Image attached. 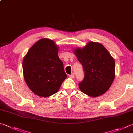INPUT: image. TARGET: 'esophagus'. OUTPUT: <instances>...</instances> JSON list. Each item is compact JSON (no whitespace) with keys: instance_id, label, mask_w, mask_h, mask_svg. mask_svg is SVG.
<instances>
[{"instance_id":"34e87169","label":"esophagus","mask_w":133,"mask_h":133,"mask_svg":"<svg viewBox=\"0 0 133 133\" xmlns=\"http://www.w3.org/2000/svg\"><path fill=\"white\" fill-rule=\"evenodd\" d=\"M74 76H75V74H74V73L69 75V77H71V78H74Z\"/></svg>"}]
</instances>
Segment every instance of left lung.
Wrapping results in <instances>:
<instances>
[{
    "mask_svg": "<svg viewBox=\"0 0 133 133\" xmlns=\"http://www.w3.org/2000/svg\"><path fill=\"white\" fill-rule=\"evenodd\" d=\"M75 54L84 72L79 89L92 97L104 94L115 78V62L109 52L101 44L90 42L82 49H76Z\"/></svg>",
    "mask_w": 133,
    "mask_h": 133,
    "instance_id": "obj_1",
    "label": "left lung"
}]
</instances>
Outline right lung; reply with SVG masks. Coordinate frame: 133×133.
Masks as SVG:
<instances>
[{
	"label": "right lung",
	"instance_id": "right-lung-1",
	"mask_svg": "<svg viewBox=\"0 0 133 133\" xmlns=\"http://www.w3.org/2000/svg\"><path fill=\"white\" fill-rule=\"evenodd\" d=\"M58 51L53 41L42 39L29 49L24 58L25 81L37 96L47 97L56 93L66 78Z\"/></svg>",
	"mask_w": 133,
	"mask_h": 133
}]
</instances>
